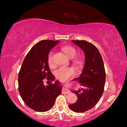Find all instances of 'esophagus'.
Masks as SVG:
<instances>
[{
  "label": "esophagus",
  "mask_w": 127,
  "mask_h": 127,
  "mask_svg": "<svg viewBox=\"0 0 127 127\" xmlns=\"http://www.w3.org/2000/svg\"><path fill=\"white\" fill-rule=\"evenodd\" d=\"M62 93L64 94H69V93H70L69 90H67L66 87L64 88L63 89H62Z\"/></svg>",
  "instance_id": "34e87169"
}]
</instances>
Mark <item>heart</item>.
Listing matches in <instances>:
<instances>
[{
  "label": "heart",
  "instance_id": "obj_1",
  "mask_svg": "<svg viewBox=\"0 0 127 127\" xmlns=\"http://www.w3.org/2000/svg\"><path fill=\"white\" fill-rule=\"evenodd\" d=\"M61 49L65 53L69 58H73L76 56L77 51L73 47L70 46H64L62 47ZM47 62L50 67H53L54 66V52L51 51L48 54ZM74 65L79 66L81 65V61L78 58H74L73 60ZM74 74V70L72 67L61 66L55 70L54 74L57 79L61 81H65Z\"/></svg>",
  "mask_w": 127,
  "mask_h": 127
}]
</instances>
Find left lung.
Returning <instances> with one entry per match:
<instances>
[{
  "mask_svg": "<svg viewBox=\"0 0 127 127\" xmlns=\"http://www.w3.org/2000/svg\"><path fill=\"white\" fill-rule=\"evenodd\" d=\"M85 54V64L81 75L73 79L80 83L83 88L72 91L77 96L73 104L69 105L76 113L86 112L94 107L103 94L106 73L102 56L96 47L85 40H72Z\"/></svg>",
  "mask_w": 127,
  "mask_h": 127,
  "instance_id": "obj_1",
  "label": "left lung"
}]
</instances>
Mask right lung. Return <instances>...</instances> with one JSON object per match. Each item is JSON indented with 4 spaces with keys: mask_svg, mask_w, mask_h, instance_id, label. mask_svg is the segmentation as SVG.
Wrapping results in <instances>:
<instances>
[{
    "mask_svg": "<svg viewBox=\"0 0 127 127\" xmlns=\"http://www.w3.org/2000/svg\"><path fill=\"white\" fill-rule=\"evenodd\" d=\"M58 40H43L34 44L27 54L18 74V90L25 103L39 112L49 110L57 97L61 94L62 86L58 80L44 85V80L52 81L55 77L50 70L48 55Z\"/></svg>",
    "mask_w": 127,
    "mask_h": 127,
    "instance_id": "obj_1",
    "label": "right lung"
}]
</instances>
